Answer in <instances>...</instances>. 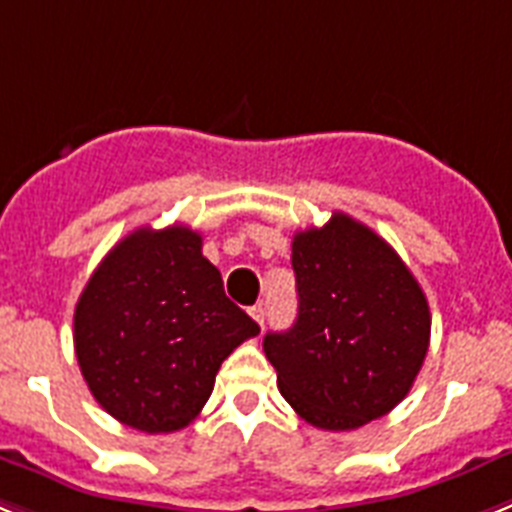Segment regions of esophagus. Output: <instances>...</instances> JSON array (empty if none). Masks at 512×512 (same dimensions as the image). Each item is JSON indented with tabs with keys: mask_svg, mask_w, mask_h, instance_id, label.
<instances>
[{
	"mask_svg": "<svg viewBox=\"0 0 512 512\" xmlns=\"http://www.w3.org/2000/svg\"><path fill=\"white\" fill-rule=\"evenodd\" d=\"M250 317L255 319L257 324H265V309H262V304H255V306H250Z\"/></svg>",
	"mask_w": 512,
	"mask_h": 512,
	"instance_id": "obj_1",
	"label": "esophagus"
}]
</instances>
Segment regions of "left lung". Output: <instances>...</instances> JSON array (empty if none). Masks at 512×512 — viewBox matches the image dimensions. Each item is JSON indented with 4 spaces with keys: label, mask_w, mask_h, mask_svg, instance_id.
<instances>
[{
    "label": "left lung",
    "mask_w": 512,
    "mask_h": 512,
    "mask_svg": "<svg viewBox=\"0 0 512 512\" xmlns=\"http://www.w3.org/2000/svg\"><path fill=\"white\" fill-rule=\"evenodd\" d=\"M299 317L262 350L309 425L355 430L407 397L430 345V309L389 244L348 213L293 234Z\"/></svg>",
    "instance_id": "8db88e82"
}]
</instances>
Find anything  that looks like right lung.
Segmentation results:
<instances>
[{"label": "right lung", "instance_id": "right-lung-1", "mask_svg": "<svg viewBox=\"0 0 512 512\" xmlns=\"http://www.w3.org/2000/svg\"><path fill=\"white\" fill-rule=\"evenodd\" d=\"M190 226L136 229L97 265L74 309V350L92 397L141 433L198 417L221 363L260 332L226 299Z\"/></svg>", "mask_w": 512, "mask_h": 512}]
</instances>
